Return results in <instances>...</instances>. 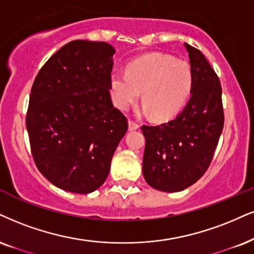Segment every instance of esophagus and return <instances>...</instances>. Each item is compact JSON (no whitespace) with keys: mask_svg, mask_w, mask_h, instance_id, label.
<instances>
[{"mask_svg":"<svg viewBox=\"0 0 254 254\" xmlns=\"http://www.w3.org/2000/svg\"><path fill=\"white\" fill-rule=\"evenodd\" d=\"M139 127H140V125L136 124L135 121H133V120L128 121V128H129V130H135Z\"/></svg>","mask_w":254,"mask_h":254,"instance_id":"34e87169","label":"esophagus"}]
</instances>
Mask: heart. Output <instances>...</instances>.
I'll return each instance as SVG.
<instances>
[{
	"instance_id": "b5f03b06",
	"label": "heart",
	"mask_w": 254,
	"mask_h": 254,
	"mask_svg": "<svg viewBox=\"0 0 254 254\" xmlns=\"http://www.w3.org/2000/svg\"><path fill=\"white\" fill-rule=\"evenodd\" d=\"M193 87L190 64L171 55L149 54L130 62L127 71H115L111 77L112 99L121 111H127L140 98L145 111L156 120L170 119L183 108Z\"/></svg>"
}]
</instances>
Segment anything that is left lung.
Here are the masks:
<instances>
[{"label":"left lung","instance_id":"1","mask_svg":"<svg viewBox=\"0 0 254 254\" xmlns=\"http://www.w3.org/2000/svg\"><path fill=\"white\" fill-rule=\"evenodd\" d=\"M185 48L193 71L190 101L172 120L141 127L146 137L143 177L162 192H179L205 174L224 128L220 80L199 49L187 43Z\"/></svg>","mask_w":254,"mask_h":254}]
</instances>
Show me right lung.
I'll return each instance as SVG.
<instances>
[{
  "label": "right lung",
  "mask_w": 254,
  "mask_h": 254,
  "mask_svg": "<svg viewBox=\"0 0 254 254\" xmlns=\"http://www.w3.org/2000/svg\"><path fill=\"white\" fill-rule=\"evenodd\" d=\"M114 53L102 41H71L34 80L26 117L31 155L61 190H98L127 132V118L113 106L109 92Z\"/></svg>",
  "instance_id": "obj_1"
}]
</instances>
